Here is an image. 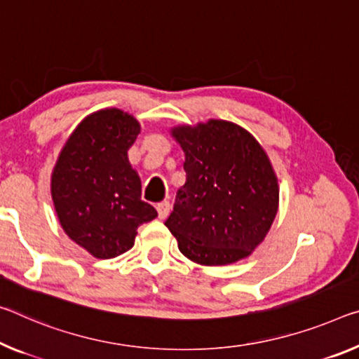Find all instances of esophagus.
Segmentation results:
<instances>
[{
    "label": "esophagus",
    "instance_id": "esophagus-1",
    "mask_svg": "<svg viewBox=\"0 0 359 359\" xmlns=\"http://www.w3.org/2000/svg\"><path fill=\"white\" fill-rule=\"evenodd\" d=\"M169 209H170V204L169 201H161L156 204V210H158V217L159 219H166L168 214H169Z\"/></svg>",
    "mask_w": 359,
    "mask_h": 359
}]
</instances>
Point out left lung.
Returning <instances> with one entry per match:
<instances>
[{
  "label": "left lung",
  "mask_w": 359,
  "mask_h": 359,
  "mask_svg": "<svg viewBox=\"0 0 359 359\" xmlns=\"http://www.w3.org/2000/svg\"><path fill=\"white\" fill-rule=\"evenodd\" d=\"M170 135L185 153L187 180L164 222L179 251L206 266L249 257L280 204L269 155L249 130L225 119L180 124Z\"/></svg>",
  "instance_id": "obj_1"
}]
</instances>
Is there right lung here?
<instances>
[{
	"label": "right lung",
	"mask_w": 359,
	"mask_h": 359,
	"mask_svg": "<svg viewBox=\"0 0 359 359\" xmlns=\"http://www.w3.org/2000/svg\"><path fill=\"white\" fill-rule=\"evenodd\" d=\"M140 123L119 108L90 113L65 142L50 175V196L62 229L95 259L134 246L137 229L158 215L140 200L142 185L128 150Z\"/></svg>",
	"instance_id": "obj_1"
}]
</instances>
